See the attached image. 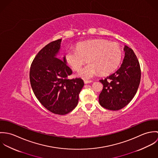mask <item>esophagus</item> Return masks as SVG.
I'll return each instance as SVG.
<instances>
[{
  "label": "esophagus",
  "instance_id": "obj_1",
  "mask_svg": "<svg viewBox=\"0 0 158 158\" xmlns=\"http://www.w3.org/2000/svg\"><path fill=\"white\" fill-rule=\"evenodd\" d=\"M92 82V81H91V80H84L85 84H88V83H90Z\"/></svg>",
  "mask_w": 158,
  "mask_h": 158
}]
</instances>
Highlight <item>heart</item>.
<instances>
[{"label":"heart","mask_w":158,"mask_h":158,"mask_svg":"<svg viewBox=\"0 0 158 158\" xmlns=\"http://www.w3.org/2000/svg\"><path fill=\"white\" fill-rule=\"evenodd\" d=\"M122 56V50L118 44L103 40H94L78 43L77 49H68L64 59L68 65L75 70L88 59L89 63L78 71V75L90 79L98 72L101 75L113 72L119 65Z\"/></svg>","instance_id":"obj_1"}]
</instances>
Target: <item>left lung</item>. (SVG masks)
<instances>
[{"label":"left lung","instance_id":"1","mask_svg":"<svg viewBox=\"0 0 158 158\" xmlns=\"http://www.w3.org/2000/svg\"><path fill=\"white\" fill-rule=\"evenodd\" d=\"M125 56L117 70L100 81L103 85L99 95V103L103 108L119 110L133 98L140 81V68L133 50L124 45Z\"/></svg>","mask_w":158,"mask_h":158}]
</instances>
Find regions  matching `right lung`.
Masks as SVG:
<instances>
[{"label":"right lung","instance_id":"add662e5","mask_svg":"<svg viewBox=\"0 0 158 158\" xmlns=\"http://www.w3.org/2000/svg\"><path fill=\"white\" fill-rule=\"evenodd\" d=\"M61 41H53L38 52L31 65L30 80L35 96L47 110L64 115L78 105L84 81L79 78H68L72 70L64 56L59 55Z\"/></svg>","mask_w":158,"mask_h":158}]
</instances>
